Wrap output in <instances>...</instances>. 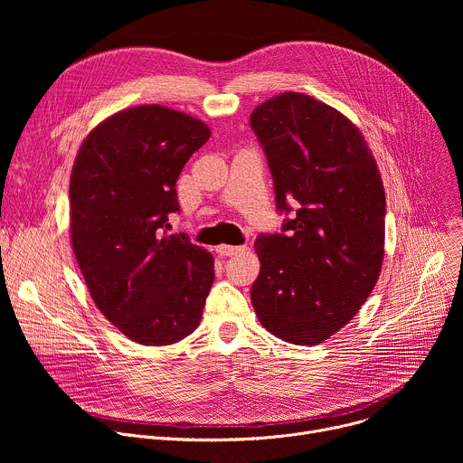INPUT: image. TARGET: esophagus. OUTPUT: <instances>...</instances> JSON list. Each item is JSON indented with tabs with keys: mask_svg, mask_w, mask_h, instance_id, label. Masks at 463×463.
I'll list each match as a JSON object with an SVG mask.
<instances>
[{
	"mask_svg": "<svg viewBox=\"0 0 463 463\" xmlns=\"http://www.w3.org/2000/svg\"><path fill=\"white\" fill-rule=\"evenodd\" d=\"M247 247L243 245H218V254L220 256H232V254H238V252H243Z\"/></svg>",
	"mask_w": 463,
	"mask_h": 463,
	"instance_id": "esophagus-1",
	"label": "esophagus"
}]
</instances>
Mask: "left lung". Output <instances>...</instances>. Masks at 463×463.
Returning a JSON list of instances; mask_svg holds the SVG:
<instances>
[{
	"label": "left lung",
	"mask_w": 463,
	"mask_h": 463,
	"mask_svg": "<svg viewBox=\"0 0 463 463\" xmlns=\"http://www.w3.org/2000/svg\"><path fill=\"white\" fill-rule=\"evenodd\" d=\"M250 128L277 211L288 216L280 232L254 241L261 268L252 307L282 341L318 345L355 317L379 279L383 181L357 126L309 95L288 91L260 104Z\"/></svg>",
	"instance_id": "obj_1"
}]
</instances>
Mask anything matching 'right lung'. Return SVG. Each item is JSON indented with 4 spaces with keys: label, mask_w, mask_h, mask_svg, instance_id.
Masks as SVG:
<instances>
[{
    "label": "right lung",
    "mask_w": 463,
    "mask_h": 463,
    "mask_svg": "<svg viewBox=\"0 0 463 463\" xmlns=\"http://www.w3.org/2000/svg\"><path fill=\"white\" fill-rule=\"evenodd\" d=\"M211 137L205 122L150 104L118 111L82 143L70 184L71 241L93 302L128 339L174 345L200 326L213 254L184 232L175 183Z\"/></svg>",
    "instance_id": "add662e5"
}]
</instances>
